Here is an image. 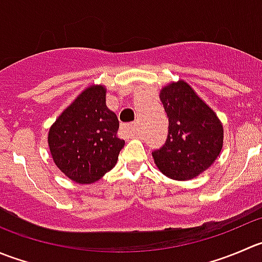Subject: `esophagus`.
Masks as SVG:
<instances>
[{"instance_id":"1","label":"esophagus","mask_w":262,"mask_h":262,"mask_svg":"<svg viewBox=\"0 0 262 262\" xmlns=\"http://www.w3.org/2000/svg\"><path fill=\"white\" fill-rule=\"evenodd\" d=\"M123 129L125 130V133L128 134L129 137H136L137 136V128H136V124L130 123V124H126V125L123 126Z\"/></svg>"}]
</instances>
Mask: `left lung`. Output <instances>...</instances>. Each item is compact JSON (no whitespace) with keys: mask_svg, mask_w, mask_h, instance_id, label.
<instances>
[{"mask_svg":"<svg viewBox=\"0 0 262 262\" xmlns=\"http://www.w3.org/2000/svg\"><path fill=\"white\" fill-rule=\"evenodd\" d=\"M160 100L169 118V134L164 146L152 152L155 164L171 179L199 177L222 151V121L184 80L165 85Z\"/></svg>","mask_w":262,"mask_h":262,"instance_id":"1","label":"left lung"}]
</instances>
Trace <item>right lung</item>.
Listing matches in <instances>:
<instances>
[{"label": "right lung", "instance_id": "right-lung-1", "mask_svg": "<svg viewBox=\"0 0 262 262\" xmlns=\"http://www.w3.org/2000/svg\"><path fill=\"white\" fill-rule=\"evenodd\" d=\"M119 120L106 106V88L91 85L62 111L48 132L56 166L73 182H97L118 162L124 139L118 138Z\"/></svg>", "mask_w": 262, "mask_h": 262}]
</instances>
